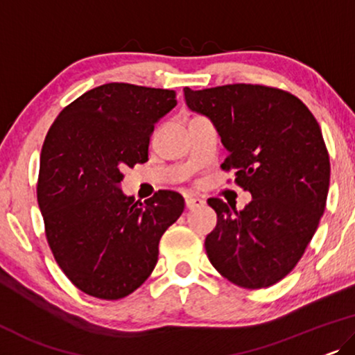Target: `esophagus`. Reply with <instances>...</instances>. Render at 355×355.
I'll use <instances>...</instances> for the list:
<instances>
[{
  "mask_svg": "<svg viewBox=\"0 0 355 355\" xmlns=\"http://www.w3.org/2000/svg\"><path fill=\"white\" fill-rule=\"evenodd\" d=\"M184 204H187L188 209H196V207L204 206V199L198 198V196H193V194H189V196L184 198Z\"/></svg>",
  "mask_w": 355,
  "mask_h": 355,
  "instance_id": "34e87169",
  "label": "esophagus"
}]
</instances>
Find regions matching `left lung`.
<instances>
[{
    "label": "left lung",
    "instance_id": "8db88e82",
    "mask_svg": "<svg viewBox=\"0 0 355 355\" xmlns=\"http://www.w3.org/2000/svg\"><path fill=\"white\" fill-rule=\"evenodd\" d=\"M189 111L214 123L238 184L252 201L241 211L207 199L217 225L206 252L218 273L241 288L275 284L302 257L323 216L329 157L322 130L301 99L262 85L183 88Z\"/></svg>",
    "mask_w": 355,
    "mask_h": 355
}]
</instances>
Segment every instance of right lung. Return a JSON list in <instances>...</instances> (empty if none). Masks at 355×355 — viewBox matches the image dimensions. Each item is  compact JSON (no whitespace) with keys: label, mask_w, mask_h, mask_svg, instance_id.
Here are the masks:
<instances>
[{"label":"right lung","mask_w":355,"mask_h":355,"mask_svg":"<svg viewBox=\"0 0 355 355\" xmlns=\"http://www.w3.org/2000/svg\"><path fill=\"white\" fill-rule=\"evenodd\" d=\"M177 106L175 92L106 83L62 109L44 138L37 187L49 248L67 278L99 299L141 286L159 241L184 209L162 189L137 202L122 171L148 161L154 125Z\"/></svg>","instance_id":"1"}]
</instances>
